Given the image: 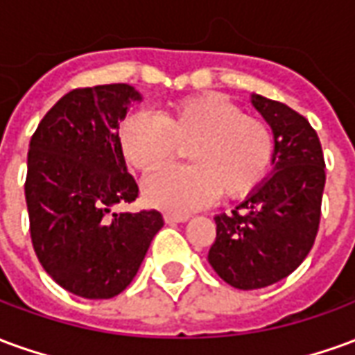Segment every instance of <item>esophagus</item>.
Instances as JSON below:
<instances>
[{
    "label": "esophagus",
    "instance_id": "obj_1",
    "mask_svg": "<svg viewBox=\"0 0 355 355\" xmlns=\"http://www.w3.org/2000/svg\"><path fill=\"white\" fill-rule=\"evenodd\" d=\"M163 218H165V223L167 224H178V223H186V220H188V216L186 215H175V213H165Z\"/></svg>",
    "mask_w": 355,
    "mask_h": 355
}]
</instances>
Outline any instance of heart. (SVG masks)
<instances>
[{
  "instance_id": "1",
  "label": "heart",
  "mask_w": 355,
  "mask_h": 355,
  "mask_svg": "<svg viewBox=\"0 0 355 355\" xmlns=\"http://www.w3.org/2000/svg\"><path fill=\"white\" fill-rule=\"evenodd\" d=\"M125 162L152 173L188 148V167L157 171L144 184L148 203L173 213H190L218 198L245 200L272 169L275 137L259 117L245 116L220 93L171 102L159 116L131 112L117 129Z\"/></svg>"
}]
</instances>
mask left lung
I'll use <instances>...</instances> for the list:
<instances>
[{"label":"left lung","instance_id":"left-lung-1","mask_svg":"<svg viewBox=\"0 0 355 355\" xmlns=\"http://www.w3.org/2000/svg\"><path fill=\"white\" fill-rule=\"evenodd\" d=\"M251 102L274 131V171L230 215L215 216L207 257L224 282L243 291L268 287L300 266L318 236L325 186V159L308 119L261 94Z\"/></svg>","mask_w":355,"mask_h":355}]
</instances>
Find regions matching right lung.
<instances>
[{"mask_svg":"<svg viewBox=\"0 0 355 355\" xmlns=\"http://www.w3.org/2000/svg\"><path fill=\"white\" fill-rule=\"evenodd\" d=\"M140 98L127 83L73 89L30 140L24 193L32 245L43 270L78 297L112 298L127 289L163 226L155 209L112 213L139 198L117 129Z\"/></svg>","mask_w":355,"mask_h":355,"instance_id":"obj_1","label":"right lung"}]
</instances>
